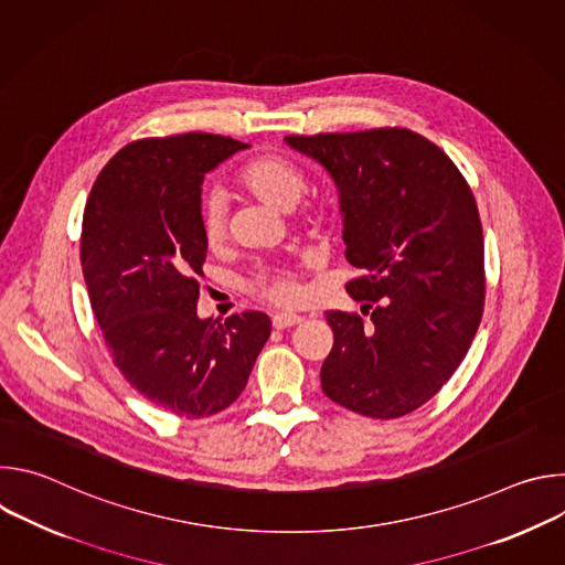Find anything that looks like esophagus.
Returning a JSON list of instances; mask_svg holds the SVG:
<instances>
[{"label":"esophagus","mask_w":565,"mask_h":565,"mask_svg":"<svg viewBox=\"0 0 565 565\" xmlns=\"http://www.w3.org/2000/svg\"><path fill=\"white\" fill-rule=\"evenodd\" d=\"M299 321H301V317L295 315V312H277V315H273V327L275 329H288V327L299 324Z\"/></svg>","instance_id":"1"}]
</instances>
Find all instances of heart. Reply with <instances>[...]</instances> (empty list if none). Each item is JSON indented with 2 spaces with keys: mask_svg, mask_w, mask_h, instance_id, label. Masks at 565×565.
Here are the masks:
<instances>
[{
  "mask_svg": "<svg viewBox=\"0 0 565 565\" xmlns=\"http://www.w3.org/2000/svg\"><path fill=\"white\" fill-rule=\"evenodd\" d=\"M238 188L253 199L279 210L290 212L303 199L308 181L297 166L281 156H255L241 168L236 177ZM306 225L312 232L324 230L329 223V210L315 205L303 214ZM201 232L205 246L218 253L227 241V205L221 194L205 199L201 207ZM250 290L277 306H297L303 299V290L297 281V275L290 268H268L262 270L253 281Z\"/></svg>",
  "mask_w": 565,
  "mask_h": 565,
  "instance_id": "b5f03b06",
  "label": "heart"
}]
</instances>
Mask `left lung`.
Returning a JSON list of instances; mask_svg holds the SVG:
<instances>
[{"mask_svg":"<svg viewBox=\"0 0 565 565\" xmlns=\"http://www.w3.org/2000/svg\"><path fill=\"white\" fill-rule=\"evenodd\" d=\"M333 179L347 290L360 315L329 310L321 388L369 418L412 414L454 375L478 331L486 253L473 194L451 158L409 129L286 136Z\"/></svg>","mask_w":565,"mask_h":565,"instance_id":"obj_1","label":"left lung"}]
</instances>
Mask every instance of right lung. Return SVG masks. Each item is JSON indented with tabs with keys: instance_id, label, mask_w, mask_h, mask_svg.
<instances>
[{
	"instance_id": "right-lung-1",
	"label": "right lung",
	"mask_w": 565,
	"mask_h": 565,
	"mask_svg": "<svg viewBox=\"0 0 565 565\" xmlns=\"http://www.w3.org/2000/svg\"><path fill=\"white\" fill-rule=\"evenodd\" d=\"M248 147L201 131L129 142L85 207L79 259L114 362L145 399L190 420L232 405L270 338L266 312L225 324L196 315L207 253L201 185Z\"/></svg>"
}]
</instances>
